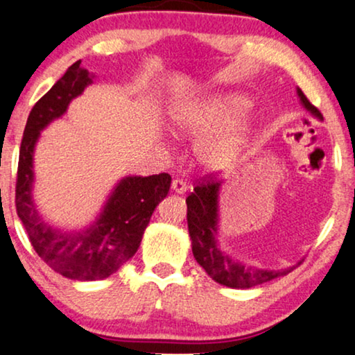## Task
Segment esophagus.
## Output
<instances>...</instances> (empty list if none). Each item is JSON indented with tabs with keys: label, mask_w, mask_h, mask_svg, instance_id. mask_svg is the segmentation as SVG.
Segmentation results:
<instances>
[{
	"label": "esophagus",
	"mask_w": 355,
	"mask_h": 355,
	"mask_svg": "<svg viewBox=\"0 0 355 355\" xmlns=\"http://www.w3.org/2000/svg\"><path fill=\"white\" fill-rule=\"evenodd\" d=\"M171 189L173 192L176 193H184L187 191V184L182 181V179H174V181L171 182Z\"/></svg>",
	"instance_id": "34e87169"
}]
</instances>
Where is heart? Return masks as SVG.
I'll list each match as a JSON object with an SVG mask.
<instances>
[{"mask_svg":"<svg viewBox=\"0 0 355 355\" xmlns=\"http://www.w3.org/2000/svg\"><path fill=\"white\" fill-rule=\"evenodd\" d=\"M242 94H218L178 101L169 106V129L176 137L196 144V158L208 173H234L244 157L247 125L236 124L250 110Z\"/></svg>","mask_w":355,"mask_h":355,"instance_id":"b5f03b06","label":"heart"}]
</instances>
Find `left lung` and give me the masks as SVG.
Segmentation results:
<instances>
[{
    "instance_id": "left-lung-1",
    "label": "left lung",
    "mask_w": 355,
    "mask_h": 355,
    "mask_svg": "<svg viewBox=\"0 0 355 355\" xmlns=\"http://www.w3.org/2000/svg\"><path fill=\"white\" fill-rule=\"evenodd\" d=\"M300 103L315 118L323 119V116L307 100L304 92L297 89ZM220 189L221 182L213 181L210 176L197 187L186 198L187 203V226L189 236L192 241V254L197 263L207 271L211 279L218 284L232 289H249L254 286L268 283L271 279L288 275L294 266L283 270L255 268V266L244 265L239 260H234L221 249L218 242V231H220Z\"/></svg>"
}]
</instances>
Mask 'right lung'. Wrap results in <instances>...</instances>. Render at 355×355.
<instances>
[{"label": "right lung", "instance_id": "right-lung-1", "mask_svg": "<svg viewBox=\"0 0 355 355\" xmlns=\"http://www.w3.org/2000/svg\"><path fill=\"white\" fill-rule=\"evenodd\" d=\"M95 76L72 64L37 101L28 114L19 152L16 208L28 239L40 259L56 273L76 281L105 279L132 259L142 242L152 213L168 196L171 176H124L106 198L100 215L84 230L62 231L43 220L33 203V153L40 132L61 118Z\"/></svg>", "mask_w": 355, "mask_h": 355}]
</instances>
